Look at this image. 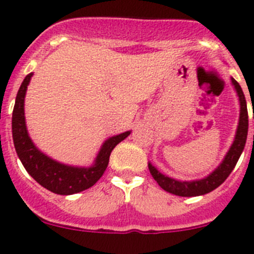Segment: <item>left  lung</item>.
I'll return each instance as SVG.
<instances>
[{
  "mask_svg": "<svg viewBox=\"0 0 254 254\" xmlns=\"http://www.w3.org/2000/svg\"><path fill=\"white\" fill-rule=\"evenodd\" d=\"M230 81L234 86L238 100H239V121H238L234 140L229 147L228 152L225 154L221 163L210 174L203 178L192 179V181H179V179L165 176L149 161V170L151 176L164 190L181 197L202 196V194L214 190L220 185H223L224 181L228 178L229 174L233 172L234 167L237 165L244 146H246L247 134H248V111H247L246 96H244L241 85L238 84L233 77H230Z\"/></svg>",
  "mask_w": 254,
  "mask_h": 254,
  "instance_id": "left-lung-1",
  "label": "left lung"
}]
</instances>
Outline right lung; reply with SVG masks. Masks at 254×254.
<instances>
[{"label":"right lung","mask_w":254,"mask_h":254,"mask_svg":"<svg viewBox=\"0 0 254 254\" xmlns=\"http://www.w3.org/2000/svg\"><path fill=\"white\" fill-rule=\"evenodd\" d=\"M33 75L34 73L30 72L21 82L12 112V138L20 161L26 172L40 186H43L53 193L68 196L93 187L107 169L112 150L121 141L128 137L131 131H126L107 138L102 143L93 164L89 167L69 165L52 159L51 156L38 149L37 145L29 136L28 127H26L24 105H25L26 90Z\"/></svg>","instance_id":"right-lung-1"}]
</instances>
